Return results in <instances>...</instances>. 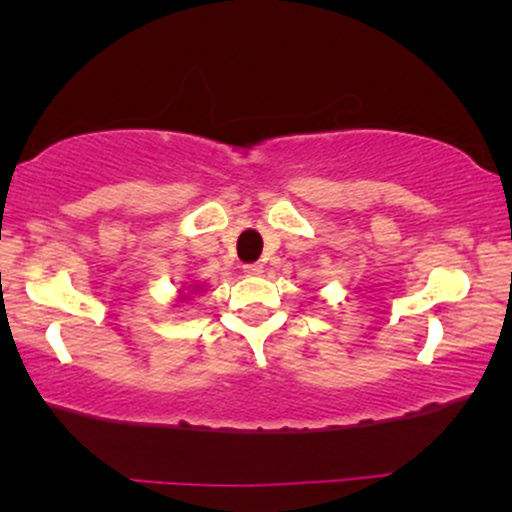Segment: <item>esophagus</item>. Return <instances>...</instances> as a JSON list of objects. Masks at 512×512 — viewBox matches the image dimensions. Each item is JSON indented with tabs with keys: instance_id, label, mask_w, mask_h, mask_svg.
<instances>
[{
	"instance_id": "esophagus-1",
	"label": "esophagus",
	"mask_w": 512,
	"mask_h": 512,
	"mask_svg": "<svg viewBox=\"0 0 512 512\" xmlns=\"http://www.w3.org/2000/svg\"><path fill=\"white\" fill-rule=\"evenodd\" d=\"M243 272L248 276H260V274H264V267L260 262H252V264H245Z\"/></svg>"
}]
</instances>
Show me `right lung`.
<instances>
[{
  "label": "right lung",
  "mask_w": 512,
  "mask_h": 512,
  "mask_svg": "<svg viewBox=\"0 0 512 512\" xmlns=\"http://www.w3.org/2000/svg\"><path fill=\"white\" fill-rule=\"evenodd\" d=\"M181 300H188V295H181Z\"/></svg>",
  "instance_id": "1"
}]
</instances>
